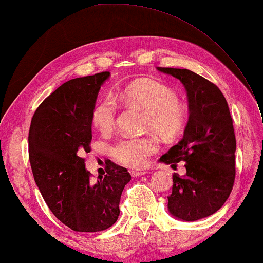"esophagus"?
Returning a JSON list of instances; mask_svg holds the SVG:
<instances>
[{"mask_svg":"<svg viewBox=\"0 0 263 263\" xmlns=\"http://www.w3.org/2000/svg\"><path fill=\"white\" fill-rule=\"evenodd\" d=\"M130 174L132 177H140V176H144V174H146V171H136V170H130Z\"/></svg>","mask_w":263,"mask_h":263,"instance_id":"esophagus-1","label":"esophagus"}]
</instances>
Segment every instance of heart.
<instances>
[{
	"instance_id": "b5f03b06",
	"label": "heart",
	"mask_w": 263,
	"mask_h": 263,
	"mask_svg": "<svg viewBox=\"0 0 263 263\" xmlns=\"http://www.w3.org/2000/svg\"><path fill=\"white\" fill-rule=\"evenodd\" d=\"M115 99L127 106L144 109L146 129H155L167 139L180 134L187 123L188 106L178 99L176 91L158 81L139 80L120 89L115 98L106 96L95 105L91 121L101 134H109L117 126L119 105ZM158 148L159 141L154 135L126 136L112 145L110 155L124 166L141 168Z\"/></svg>"
}]
</instances>
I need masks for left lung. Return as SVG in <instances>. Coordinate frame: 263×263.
Returning <instances> with one entry per match:
<instances>
[{"label": "left lung", "instance_id": "left-lung-1", "mask_svg": "<svg viewBox=\"0 0 263 263\" xmlns=\"http://www.w3.org/2000/svg\"><path fill=\"white\" fill-rule=\"evenodd\" d=\"M186 87L190 119L178 144L160 157L186 174H173L168 210L174 217L193 222L215 214L229 199L236 178V136L231 114L217 85L188 69L158 67Z\"/></svg>", "mask_w": 263, "mask_h": 263}]
</instances>
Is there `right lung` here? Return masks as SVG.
Returning <instances> with one entry per match:
<instances>
[{"mask_svg": "<svg viewBox=\"0 0 263 263\" xmlns=\"http://www.w3.org/2000/svg\"><path fill=\"white\" fill-rule=\"evenodd\" d=\"M109 71L73 78L50 93L33 114L29 159L34 181L59 220L77 232L103 231L117 222L120 199L132 176L108 160L92 183L83 153H90L91 113Z\"/></svg>", "mask_w": 263, "mask_h": 263, "instance_id": "1", "label": "right lung"}]
</instances>
